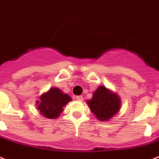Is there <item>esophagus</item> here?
Returning a JSON list of instances; mask_svg holds the SVG:
<instances>
[{"mask_svg": "<svg viewBox=\"0 0 159 159\" xmlns=\"http://www.w3.org/2000/svg\"><path fill=\"white\" fill-rule=\"evenodd\" d=\"M75 99L77 101H79V102H83V100H84L83 96H77V97H75Z\"/></svg>", "mask_w": 159, "mask_h": 159, "instance_id": "1", "label": "esophagus"}]
</instances>
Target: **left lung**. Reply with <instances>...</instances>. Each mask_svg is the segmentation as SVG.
<instances>
[{"instance_id": "left-lung-1", "label": "left lung", "mask_w": 159, "mask_h": 159, "mask_svg": "<svg viewBox=\"0 0 159 159\" xmlns=\"http://www.w3.org/2000/svg\"><path fill=\"white\" fill-rule=\"evenodd\" d=\"M87 104L95 117L100 121H109L121 108V99L116 93L105 86H99Z\"/></svg>"}]
</instances>
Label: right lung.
<instances>
[{
	"mask_svg": "<svg viewBox=\"0 0 159 159\" xmlns=\"http://www.w3.org/2000/svg\"><path fill=\"white\" fill-rule=\"evenodd\" d=\"M72 99L70 96L64 93L58 88L52 87L39 97L35 106L42 116L48 119H57L63 111V107Z\"/></svg>",
	"mask_w": 159,
	"mask_h": 159,
	"instance_id": "obj_1",
	"label": "right lung"
}]
</instances>
